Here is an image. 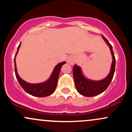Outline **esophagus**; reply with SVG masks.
Wrapping results in <instances>:
<instances>
[{"label": "esophagus", "mask_w": 132, "mask_h": 132, "mask_svg": "<svg viewBox=\"0 0 132 132\" xmlns=\"http://www.w3.org/2000/svg\"><path fill=\"white\" fill-rule=\"evenodd\" d=\"M68 62H69V63H71V64H72V63H73V62H72V60H71V58L68 59Z\"/></svg>", "instance_id": "esophagus-1"}]
</instances>
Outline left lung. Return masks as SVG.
Returning a JSON list of instances; mask_svg holds the SVG:
<instances>
[{
  "label": "left lung",
  "instance_id": "left-lung-1",
  "mask_svg": "<svg viewBox=\"0 0 132 132\" xmlns=\"http://www.w3.org/2000/svg\"><path fill=\"white\" fill-rule=\"evenodd\" d=\"M102 38L105 40L106 43L109 46L113 57L111 70L107 78L99 81H90V80L87 79L83 76L81 72V68L79 67L77 65H75L73 66V77L75 82L76 87L79 93L84 96L92 97L102 93L104 90H105L109 86L114 75L115 68H116V57H115L114 53L112 50V46L109 42V41L103 35Z\"/></svg>",
  "mask_w": 132,
  "mask_h": 132
}]
</instances>
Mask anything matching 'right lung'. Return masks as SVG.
<instances>
[{
    "instance_id": "1",
    "label": "right lung",
    "mask_w": 132,
    "mask_h": 132,
    "mask_svg": "<svg viewBox=\"0 0 132 132\" xmlns=\"http://www.w3.org/2000/svg\"><path fill=\"white\" fill-rule=\"evenodd\" d=\"M20 46V43L19 46H18L17 51H16L14 58L15 72L16 78L17 79L19 84H20V86H22V87L24 89L25 92L30 95H33V96L43 97H46L52 94L54 92V90H55L56 87L57 79H58L61 68L62 66L66 63V62H62V63H59L58 64L55 66L50 78L47 81L43 83H40V84H30V83L24 81L23 80H22V79L20 78L19 76L17 74V71H16L15 56L16 54H17L18 51H19Z\"/></svg>"
}]
</instances>
